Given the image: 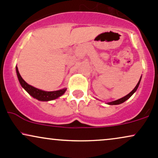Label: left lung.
Returning <instances> with one entry per match:
<instances>
[{
	"mask_svg": "<svg viewBox=\"0 0 158 158\" xmlns=\"http://www.w3.org/2000/svg\"><path fill=\"white\" fill-rule=\"evenodd\" d=\"M140 79H141V77H140V79H139L138 83H137V85H136L135 88H134L133 90H131V91L130 92V93L128 94V95L125 96L124 97L121 98V99H117V100H116V101H113V102H108V105H119V104H121V103L124 102L125 101H126L128 99H129V98L132 96V94H133L136 91V90H137V88H138V86H139V82H140Z\"/></svg>",
	"mask_w": 158,
	"mask_h": 158,
	"instance_id": "left-lung-1",
	"label": "left lung"
}]
</instances>
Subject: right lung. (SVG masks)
I'll return each instance as SVG.
<instances>
[{"mask_svg": "<svg viewBox=\"0 0 158 158\" xmlns=\"http://www.w3.org/2000/svg\"><path fill=\"white\" fill-rule=\"evenodd\" d=\"M16 73H17L18 78H19V80L20 84L21 86L26 90V91L29 94L32 96V97L35 98L38 100L40 101H49V100H52V99H55L56 98L59 97L62 94H64L66 88L64 89H61L59 90H56V91H44V90H41L38 89V88H34V87L31 86V85H28L27 83L22 79V77L20 75L18 68L16 67Z\"/></svg>", "mask_w": 158, "mask_h": 158, "instance_id": "add662e5", "label": "right lung"}]
</instances>
